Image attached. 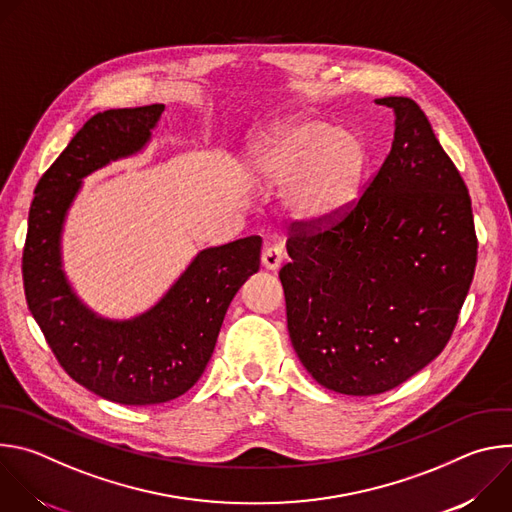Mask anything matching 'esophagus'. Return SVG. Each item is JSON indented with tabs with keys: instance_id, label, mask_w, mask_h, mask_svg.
Returning <instances> with one entry per match:
<instances>
[{
	"instance_id": "1",
	"label": "esophagus",
	"mask_w": 512,
	"mask_h": 512,
	"mask_svg": "<svg viewBox=\"0 0 512 512\" xmlns=\"http://www.w3.org/2000/svg\"><path fill=\"white\" fill-rule=\"evenodd\" d=\"M281 261H283V249H281L279 245L267 247V249L263 251V255H261L263 267H265V269H271V271H275V269L281 265Z\"/></svg>"
}]
</instances>
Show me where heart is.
Here are the masks:
<instances>
[{"instance_id":"obj_1","label":"heart","mask_w":512,"mask_h":512,"mask_svg":"<svg viewBox=\"0 0 512 512\" xmlns=\"http://www.w3.org/2000/svg\"><path fill=\"white\" fill-rule=\"evenodd\" d=\"M251 164L259 182L285 190V206L296 221L328 225L356 202L367 152L354 133L298 115L265 135Z\"/></svg>"}]
</instances>
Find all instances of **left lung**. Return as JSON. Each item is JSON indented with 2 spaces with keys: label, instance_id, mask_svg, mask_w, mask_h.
<instances>
[{
  "label": "left lung",
  "instance_id": "8db88e82",
  "mask_svg": "<svg viewBox=\"0 0 512 512\" xmlns=\"http://www.w3.org/2000/svg\"><path fill=\"white\" fill-rule=\"evenodd\" d=\"M395 111L391 152L328 225H291L281 267L287 330L306 371L342 395L385 393L440 354L474 277L468 188L413 99Z\"/></svg>",
  "mask_w": 512,
  "mask_h": 512
}]
</instances>
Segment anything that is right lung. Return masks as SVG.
<instances>
[{
	"mask_svg": "<svg viewBox=\"0 0 512 512\" xmlns=\"http://www.w3.org/2000/svg\"><path fill=\"white\" fill-rule=\"evenodd\" d=\"M164 105L93 115L44 172L30 206L22 275L28 308L60 367L121 405L184 395L204 373L239 287L259 271L261 237L200 251L166 296L133 320H107L70 289L60 263L66 212L91 172L143 150Z\"/></svg>",
	"mask_w": 512,
	"mask_h": 512,
	"instance_id": "add662e5",
	"label": "right lung"
}]
</instances>
